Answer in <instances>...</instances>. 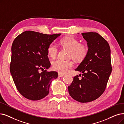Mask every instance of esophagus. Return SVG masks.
<instances>
[{
	"mask_svg": "<svg viewBox=\"0 0 124 124\" xmlns=\"http://www.w3.org/2000/svg\"><path fill=\"white\" fill-rule=\"evenodd\" d=\"M63 76H64L63 74H60V73L58 74V77H63Z\"/></svg>",
	"mask_w": 124,
	"mask_h": 124,
	"instance_id": "esophagus-1",
	"label": "esophagus"
}]
</instances>
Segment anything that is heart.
Here are the masks:
<instances>
[{"mask_svg": "<svg viewBox=\"0 0 124 124\" xmlns=\"http://www.w3.org/2000/svg\"><path fill=\"white\" fill-rule=\"evenodd\" d=\"M61 45L69 49L68 57H72L74 60L81 62L86 57L88 48L85 44H80V42L73 37H66L61 40ZM47 53L51 58H55L58 53V48L54 43L50 44L47 48ZM73 66V63L70 60H63L58 59L52 62V67L54 71L60 74L67 73L69 69Z\"/></svg>", "mask_w": 124, "mask_h": 124, "instance_id": "heart-1", "label": "heart"}]
</instances>
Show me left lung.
Returning a JSON list of instances; mask_svg holds the SVG:
<instances>
[{
	"label": "left lung",
	"instance_id": "obj_1",
	"mask_svg": "<svg viewBox=\"0 0 124 124\" xmlns=\"http://www.w3.org/2000/svg\"><path fill=\"white\" fill-rule=\"evenodd\" d=\"M81 34L87 42L88 53L75 70L82 73L81 78L74 77L68 91L74 100L86 103L97 99L104 92L112 67L110 48L105 39L97 32Z\"/></svg>",
	"mask_w": 124,
	"mask_h": 124
}]
</instances>
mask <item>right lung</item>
<instances>
[{"label": "right lung", "instance_id": "obj_1", "mask_svg": "<svg viewBox=\"0 0 124 124\" xmlns=\"http://www.w3.org/2000/svg\"><path fill=\"white\" fill-rule=\"evenodd\" d=\"M61 35L29 31L22 32L14 39L10 72L18 91L25 98L36 101L48 95L51 82L57 78L58 73L44 70L51 65L47 48ZM40 69L42 72L39 73Z\"/></svg>", "mask_w": 124, "mask_h": 124}]
</instances>
